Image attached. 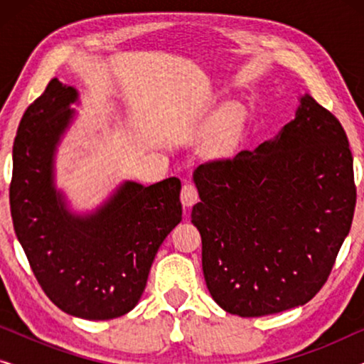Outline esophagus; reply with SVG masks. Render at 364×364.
Instances as JSON below:
<instances>
[{
	"mask_svg": "<svg viewBox=\"0 0 364 364\" xmlns=\"http://www.w3.org/2000/svg\"><path fill=\"white\" fill-rule=\"evenodd\" d=\"M181 200H182V205L188 208L192 207L193 203H197L198 200V192L193 183H186V186L182 187V192H181Z\"/></svg>",
	"mask_w": 364,
	"mask_h": 364,
	"instance_id": "esophagus-1",
	"label": "esophagus"
}]
</instances>
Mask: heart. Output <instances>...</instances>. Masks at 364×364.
Instances as JSON below:
<instances>
[{"label":"heart","instance_id":"heart-1","mask_svg":"<svg viewBox=\"0 0 364 364\" xmlns=\"http://www.w3.org/2000/svg\"><path fill=\"white\" fill-rule=\"evenodd\" d=\"M243 129V117L240 109L228 106L222 109L210 129L200 142V152L205 159L218 161L230 157L238 146Z\"/></svg>","mask_w":364,"mask_h":364}]
</instances>
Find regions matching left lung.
Segmentation results:
<instances>
[{
    "label": "left lung",
    "instance_id": "obj_1",
    "mask_svg": "<svg viewBox=\"0 0 364 364\" xmlns=\"http://www.w3.org/2000/svg\"><path fill=\"white\" fill-rule=\"evenodd\" d=\"M208 291L223 310L265 316L320 291L356 205L346 132L303 94L295 119L255 151L193 171Z\"/></svg>",
    "mask_w": 364,
    "mask_h": 364
}]
</instances>
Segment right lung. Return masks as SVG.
I'll list each match as a JSON object with an SVG mask.
<instances>
[{
    "mask_svg": "<svg viewBox=\"0 0 364 364\" xmlns=\"http://www.w3.org/2000/svg\"><path fill=\"white\" fill-rule=\"evenodd\" d=\"M76 87L51 79L26 109L13 146L14 232L44 293L68 315L111 320L141 300L159 247L182 220L181 181H124L91 212L56 187V152L76 119Z\"/></svg>",
    "mask_w": 364,
    "mask_h": 364,
    "instance_id": "obj_1",
    "label": "right lung"
}]
</instances>
